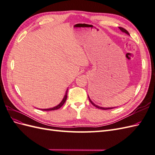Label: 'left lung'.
<instances>
[{
  "label": "left lung",
  "instance_id": "left-lung-1",
  "mask_svg": "<svg viewBox=\"0 0 155 155\" xmlns=\"http://www.w3.org/2000/svg\"><path fill=\"white\" fill-rule=\"evenodd\" d=\"M119 29H120V31H122V32H124V33H126L127 35H130L129 33H128V31H126L125 29L122 28V27H119ZM88 98H89V100H90V101L91 104H92L94 106H95V107H97V108H98V109H103V110H107V109H113V108H114V107H100V106H98V105H96V104H94V103L92 102V101L90 100V98L89 97V96H88Z\"/></svg>",
  "mask_w": 155,
  "mask_h": 155
}]
</instances>
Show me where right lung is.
<instances>
[{"mask_svg": "<svg viewBox=\"0 0 155 155\" xmlns=\"http://www.w3.org/2000/svg\"><path fill=\"white\" fill-rule=\"evenodd\" d=\"M67 90H68V89L67 90L66 92H65V94L64 97H63L62 101L60 102V104H58L57 106L54 107H51V108H49V109H41L42 110H56V109H58L61 107L65 104V102L66 101V100H67Z\"/></svg>", "mask_w": 155, "mask_h": 155, "instance_id": "add662e5", "label": "right lung"}]
</instances>
